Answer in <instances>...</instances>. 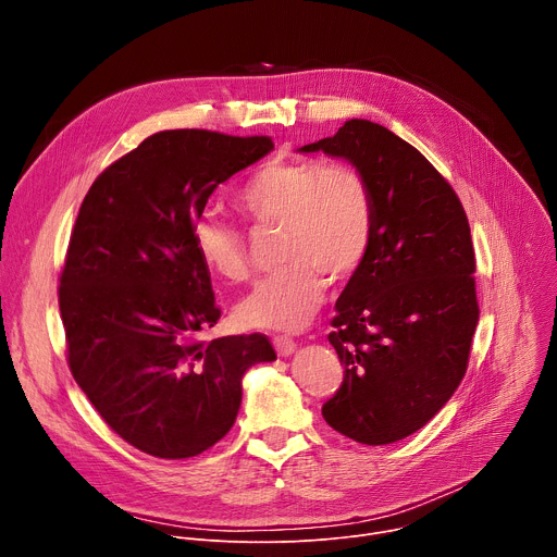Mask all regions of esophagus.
I'll return each instance as SVG.
<instances>
[{
  "instance_id": "obj_1",
  "label": "esophagus",
  "mask_w": 557,
  "mask_h": 557,
  "mask_svg": "<svg viewBox=\"0 0 557 557\" xmlns=\"http://www.w3.org/2000/svg\"><path fill=\"white\" fill-rule=\"evenodd\" d=\"M273 346H275V350H277L280 357H288V355H293L295 348H297V344H295L290 337H286V335L273 337Z\"/></svg>"
}]
</instances>
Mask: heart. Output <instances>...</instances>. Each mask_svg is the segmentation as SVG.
Instances as JSON below:
<instances>
[{
  "mask_svg": "<svg viewBox=\"0 0 557 557\" xmlns=\"http://www.w3.org/2000/svg\"><path fill=\"white\" fill-rule=\"evenodd\" d=\"M256 226H282L280 271L264 277L235 308L237 322L262 331H301L320 308L326 277L344 282L359 271L374 240L376 207L368 178L348 163L267 161L235 194ZM200 262L222 280L251 273L247 235L215 215L191 224Z\"/></svg>",
  "mask_w": 557,
  "mask_h": 557,
  "instance_id": "obj_1",
  "label": "heart"
}]
</instances>
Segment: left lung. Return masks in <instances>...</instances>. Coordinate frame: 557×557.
<instances>
[{"mask_svg":"<svg viewBox=\"0 0 557 557\" xmlns=\"http://www.w3.org/2000/svg\"><path fill=\"white\" fill-rule=\"evenodd\" d=\"M301 151L348 158L376 207L370 253L331 322L344 381L322 414L363 445L401 441L449 401L467 372L479 299L465 209L428 158L379 123L350 119Z\"/></svg>","mask_w":557,"mask_h":557,"instance_id":"8db88e82","label":"left lung"}]
</instances>
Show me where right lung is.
I'll return each instance as SVG.
<instances>
[{"instance_id": "1", "label": "right lung", "mask_w": 557, "mask_h": 557, "mask_svg": "<svg viewBox=\"0 0 557 557\" xmlns=\"http://www.w3.org/2000/svg\"><path fill=\"white\" fill-rule=\"evenodd\" d=\"M271 149V136L156 132L78 209L59 277L65 359L101 419L149 456L213 447L235 423L245 372L275 359L260 333L198 339L220 308L191 243L213 189Z\"/></svg>"}]
</instances>
